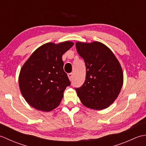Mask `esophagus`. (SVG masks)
<instances>
[{"mask_svg": "<svg viewBox=\"0 0 146 146\" xmlns=\"http://www.w3.org/2000/svg\"><path fill=\"white\" fill-rule=\"evenodd\" d=\"M68 78H69L70 81H71V80H73V73H69V74H68Z\"/></svg>", "mask_w": 146, "mask_h": 146, "instance_id": "obj_1", "label": "esophagus"}]
</instances>
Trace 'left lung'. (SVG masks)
<instances>
[{
	"label": "left lung",
	"mask_w": 146,
	"mask_h": 146,
	"mask_svg": "<svg viewBox=\"0 0 146 146\" xmlns=\"http://www.w3.org/2000/svg\"><path fill=\"white\" fill-rule=\"evenodd\" d=\"M76 48L85 61L86 80L75 90L86 107L102 110L108 107L119 95L123 85V72L119 61L102 42H77Z\"/></svg>",
	"instance_id": "obj_1"
}]
</instances>
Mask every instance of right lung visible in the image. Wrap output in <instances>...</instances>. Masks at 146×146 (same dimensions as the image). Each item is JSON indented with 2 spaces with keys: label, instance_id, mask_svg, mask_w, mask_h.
<instances>
[{
  "label": "right lung",
  "instance_id": "add662e5",
  "mask_svg": "<svg viewBox=\"0 0 146 146\" xmlns=\"http://www.w3.org/2000/svg\"><path fill=\"white\" fill-rule=\"evenodd\" d=\"M71 41L48 42L33 52L22 67L19 85L23 97L38 110L56 108L70 81L63 70L62 56L73 46Z\"/></svg>",
  "mask_w": 146,
  "mask_h": 146
}]
</instances>
